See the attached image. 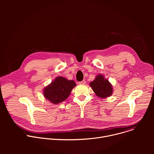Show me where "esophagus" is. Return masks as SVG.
I'll list each match as a JSON object with an SVG mask.
<instances>
[{"label":"esophagus","instance_id":"esophagus-1","mask_svg":"<svg viewBox=\"0 0 154 154\" xmlns=\"http://www.w3.org/2000/svg\"><path fill=\"white\" fill-rule=\"evenodd\" d=\"M79 83L80 84V85H84V84H85V80H82V81H81V82H79Z\"/></svg>","mask_w":154,"mask_h":154}]
</instances>
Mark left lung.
<instances>
[{
	"instance_id": "left-lung-1",
	"label": "left lung",
	"mask_w": 154,
	"mask_h": 154,
	"mask_svg": "<svg viewBox=\"0 0 154 154\" xmlns=\"http://www.w3.org/2000/svg\"><path fill=\"white\" fill-rule=\"evenodd\" d=\"M96 95L101 98L110 96L113 93L112 86L103 75H98L90 84Z\"/></svg>"
}]
</instances>
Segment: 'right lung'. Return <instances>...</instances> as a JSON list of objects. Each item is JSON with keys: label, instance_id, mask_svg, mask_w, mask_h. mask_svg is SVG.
I'll use <instances>...</instances> for the list:
<instances>
[{"label": "right lung", "instance_id": "add662e5", "mask_svg": "<svg viewBox=\"0 0 154 154\" xmlns=\"http://www.w3.org/2000/svg\"><path fill=\"white\" fill-rule=\"evenodd\" d=\"M76 84L63 77H57L44 89V96L52 103L58 104L66 99Z\"/></svg>", "mask_w": 154, "mask_h": 154}]
</instances>
